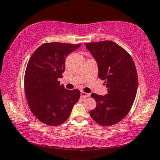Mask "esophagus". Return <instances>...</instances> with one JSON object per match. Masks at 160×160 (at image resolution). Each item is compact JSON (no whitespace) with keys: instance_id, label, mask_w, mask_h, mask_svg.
Wrapping results in <instances>:
<instances>
[{"instance_id":"esophagus-1","label":"esophagus","mask_w":160,"mask_h":160,"mask_svg":"<svg viewBox=\"0 0 160 160\" xmlns=\"http://www.w3.org/2000/svg\"><path fill=\"white\" fill-rule=\"evenodd\" d=\"M81 97H82V98H87V97H90V94H88V93H85L84 92H81Z\"/></svg>"}]
</instances>
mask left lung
I'll use <instances>...</instances> for the list:
<instances>
[{"mask_svg": "<svg viewBox=\"0 0 160 160\" xmlns=\"http://www.w3.org/2000/svg\"><path fill=\"white\" fill-rule=\"evenodd\" d=\"M98 64V78L105 80L108 94H92L97 101L91 118L101 126H111L126 117L135 100L138 75L131 55L115 42L103 40L85 43Z\"/></svg>", "mask_w": 160, "mask_h": 160, "instance_id": "obj_1", "label": "left lung"}]
</instances>
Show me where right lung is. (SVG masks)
Segmentation results:
<instances>
[{
  "mask_svg": "<svg viewBox=\"0 0 160 160\" xmlns=\"http://www.w3.org/2000/svg\"><path fill=\"white\" fill-rule=\"evenodd\" d=\"M80 44L46 42L36 49L27 63L24 90L32 113L50 126L67 120L72 107L79 100L78 89H66L58 78L65 70V59Z\"/></svg>",
  "mask_w": 160,
  "mask_h": 160,
  "instance_id": "obj_1",
  "label": "right lung"
}]
</instances>
